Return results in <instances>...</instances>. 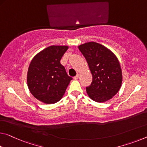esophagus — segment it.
<instances>
[{"label": "esophagus", "mask_w": 147, "mask_h": 147, "mask_svg": "<svg viewBox=\"0 0 147 147\" xmlns=\"http://www.w3.org/2000/svg\"><path fill=\"white\" fill-rule=\"evenodd\" d=\"M78 77H79V74H76V75L75 76H74V77L73 78L74 79V80H76V79L78 78Z\"/></svg>", "instance_id": "1"}]
</instances>
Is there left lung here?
<instances>
[{"label":"left lung","instance_id":"8db88e82","mask_svg":"<svg viewBox=\"0 0 147 147\" xmlns=\"http://www.w3.org/2000/svg\"><path fill=\"white\" fill-rule=\"evenodd\" d=\"M78 48L92 74V84L86 87L88 96L99 103L111 99L119 91L122 82L117 57L108 48L95 42L82 44Z\"/></svg>","mask_w":147,"mask_h":147}]
</instances>
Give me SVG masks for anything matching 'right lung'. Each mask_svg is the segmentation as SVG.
<instances>
[{"label": "right lung", "mask_w": 147, "mask_h": 147, "mask_svg": "<svg viewBox=\"0 0 147 147\" xmlns=\"http://www.w3.org/2000/svg\"><path fill=\"white\" fill-rule=\"evenodd\" d=\"M69 48L67 46H51L33 57L27 72V85L31 94L46 104L57 103L65 94L72 79L60 63Z\"/></svg>", "instance_id": "1"}]
</instances>
